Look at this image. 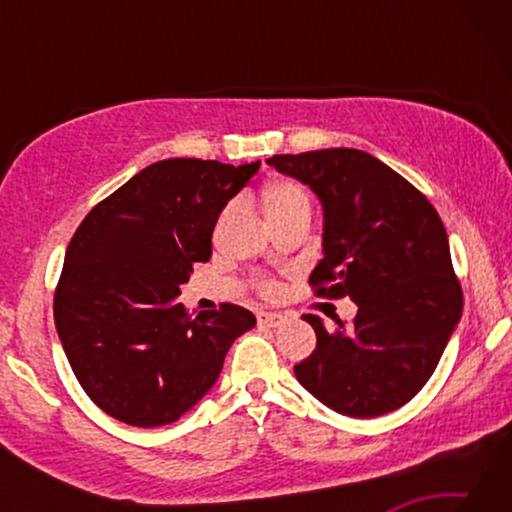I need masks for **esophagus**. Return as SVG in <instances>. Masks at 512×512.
Segmentation results:
<instances>
[{"mask_svg":"<svg viewBox=\"0 0 512 512\" xmlns=\"http://www.w3.org/2000/svg\"><path fill=\"white\" fill-rule=\"evenodd\" d=\"M257 323L259 325H266V327H280L284 323V316L282 314H275V311H266V314H259L257 316Z\"/></svg>","mask_w":512,"mask_h":512,"instance_id":"1","label":"esophagus"}]
</instances>
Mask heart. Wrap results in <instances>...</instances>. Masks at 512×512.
Segmentation results:
<instances>
[{"mask_svg": "<svg viewBox=\"0 0 512 512\" xmlns=\"http://www.w3.org/2000/svg\"><path fill=\"white\" fill-rule=\"evenodd\" d=\"M264 203L271 223L287 219V216L298 212H311L309 196L296 180H275V183L268 185L264 192ZM257 289L262 291L266 298H273L277 293V284L273 280H259Z\"/></svg>", "mask_w": 512, "mask_h": 512, "instance_id": "heart-1", "label": "heart"}]
</instances>
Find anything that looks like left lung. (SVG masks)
Instances as JSON below:
<instances>
[{
    "mask_svg": "<svg viewBox=\"0 0 512 512\" xmlns=\"http://www.w3.org/2000/svg\"><path fill=\"white\" fill-rule=\"evenodd\" d=\"M323 203L316 296L357 302L354 323L327 332L314 314L316 350L293 372L336 413L377 418L427 384L463 314L445 225L409 180L375 155L323 149L266 160Z\"/></svg>",
    "mask_w": 512,
    "mask_h": 512,
    "instance_id": "left-lung-1",
    "label": "left lung"
}]
</instances>
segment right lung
Segmentation results:
<instances>
[{
    "label": "right lung",
    "instance_id": "add662e5",
    "mask_svg": "<svg viewBox=\"0 0 512 512\" xmlns=\"http://www.w3.org/2000/svg\"><path fill=\"white\" fill-rule=\"evenodd\" d=\"M253 164L171 158L103 198L69 241L54 296L56 329L76 379L110 418L176 422L219 379L253 311L223 302L189 314L180 284L212 257V232Z\"/></svg>",
    "mask_w": 512,
    "mask_h": 512
}]
</instances>
